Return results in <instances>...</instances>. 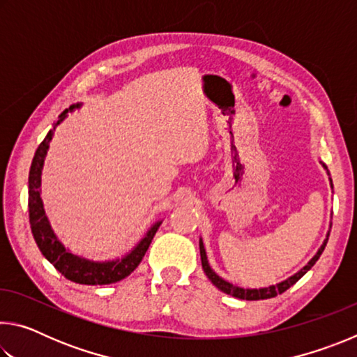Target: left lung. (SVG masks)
<instances>
[{
	"instance_id": "left-lung-1",
	"label": "left lung",
	"mask_w": 357,
	"mask_h": 357,
	"mask_svg": "<svg viewBox=\"0 0 357 357\" xmlns=\"http://www.w3.org/2000/svg\"><path fill=\"white\" fill-rule=\"evenodd\" d=\"M323 167L326 168V170H328V167H326L324 164H323ZM329 181H331V185H332V179L329 178ZM328 239H329V233H328V236H326V239H324V243H323V245L319 247L318 249V252H317V255L313 257L309 263H307L304 268H302L299 273H296L294 275H291V277H288L287 280H283V282H280V283H277V285H271V287H266V288H241V287H234L233 283H229V282H227V280H223L222 277H219L217 275L213 269H211V266H209V263H208V257H206V250H204V245H203V241L200 239V255H202V266H203V271H204V274L208 275V279L214 283V285L220 289V291H223V293H227V294H229V296H234V298H238V299H245V301H259V299H269V298H275L277 294H282L283 291H287V289L289 288V287H293L296 282H298L302 275L304 274H307V271H310L312 269V266L315 264L317 261H318V258H319V255H321L323 253V250H324V247H326V244H328Z\"/></svg>"
}]
</instances>
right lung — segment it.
<instances>
[{"label":"right lung","mask_w":357,"mask_h":357,"mask_svg":"<svg viewBox=\"0 0 357 357\" xmlns=\"http://www.w3.org/2000/svg\"><path fill=\"white\" fill-rule=\"evenodd\" d=\"M80 107V104L70 105L69 108L59 114V118L53 129L48 132L44 142L39 144L36 149V154L33 157V164L29 168V179H28V209H29V225H31V231L36 244H38L39 250L42 252L48 261H50L55 268L61 273L66 279L80 285H108V283H116L128 277L130 273H134L135 268L146 253L148 247L153 241L154 234L160 227V220L155 222L153 227L148 229L144 238L138 243L134 250H130L128 255L118 259H112V261H91V259L82 258L74 253L69 252L66 247L59 243L56 234L48 223V219L44 211V204H42L40 198V174L42 167H44V159L47 155L48 143L53 138V130L56 129L58 124H61L68 116V113L75 110Z\"/></svg>","instance_id":"add662e5"}]
</instances>
